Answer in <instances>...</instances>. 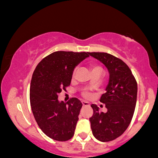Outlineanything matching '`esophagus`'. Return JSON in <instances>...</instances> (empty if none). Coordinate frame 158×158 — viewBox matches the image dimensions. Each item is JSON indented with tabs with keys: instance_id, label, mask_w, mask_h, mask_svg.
<instances>
[{
	"instance_id": "obj_1",
	"label": "esophagus",
	"mask_w": 158,
	"mask_h": 158,
	"mask_svg": "<svg viewBox=\"0 0 158 158\" xmlns=\"http://www.w3.org/2000/svg\"><path fill=\"white\" fill-rule=\"evenodd\" d=\"M81 104H82L83 106H89V102H86V101H81Z\"/></svg>"
}]
</instances>
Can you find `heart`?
<instances>
[{
	"instance_id": "1",
	"label": "heart",
	"mask_w": 158,
	"mask_h": 158,
	"mask_svg": "<svg viewBox=\"0 0 158 158\" xmlns=\"http://www.w3.org/2000/svg\"><path fill=\"white\" fill-rule=\"evenodd\" d=\"M90 69H91L92 73H93V72H95V71H98V70H102V68H100V67L98 66V65H95V64L91 65V67H90ZM74 76H75V71H74L73 73V78L74 77ZM81 95L83 96V97L86 98V99H88V98L90 97V94L88 93L87 90H84V91L81 93Z\"/></svg>"
}]
</instances>
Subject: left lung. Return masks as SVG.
Returning <instances> with one entry per match:
<instances>
[{
	"instance_id": "8db88e82",
	"label": "left lung",
	"mask_w": 158,
	"mask_h": 158,
	"mask_svg": "<svg viewBox=\"0 0 158 158\" xmlns=\"http://www.w3.org/2000/svg\"><path fill=\"white\" fill-rule=\"evenodd\" d=\"M106 67L109 81L100 102L107 112L99 111L92 104L94 114L90 118L93 135L98 140L108 142L122 135L131 123L135 112L137 84L131 70L124 61L107 52H88Z\"/></svg>"
}]
</instances>
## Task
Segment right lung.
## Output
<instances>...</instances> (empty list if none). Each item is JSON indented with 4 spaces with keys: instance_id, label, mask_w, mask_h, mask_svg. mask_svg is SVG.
Returning <instances> with one entry per match:
<instances>
[{
    "instance_id": "add662e5",
    "label": "right lung",
    "mask_w": 158,
    "mask_h": 158,
    "mask_svg": "<svg viewBox=\"0 0 158 158\" xmlns=\"http://www.w3.org/2000/svg\"><path fill=\"white\" fill-rule=\"evenodd\" d=\"M89 56L88 52L56 51L44 58L32 74L30 89L32 111L47 136L67 141L74 135L82 104L77 98L59 102L58 94L70 85L74 68Z\"/></svg>"
}]
</instances>
